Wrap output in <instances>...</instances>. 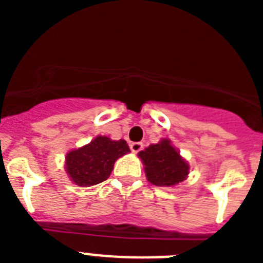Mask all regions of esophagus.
<instances>
[{"mask_svg": "<svg viewBox=\"0 0 263 263\" xmlns=\"http://www.w3.org/2000/svg\"><path fill=\"white\" fill-rule=\"evenodd\" d=\"M143 145L141 142H133V143H130V150L133 153H139L141 150H142Z\"/></svg>", "mask_w": 263, "mask_h": 263, "instance_id": "1", "label": "esophagus"}]
</instances>
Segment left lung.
Wrapping results in <instances>:
<instances>
[{
	"label": "left lung",
	"instance_id": "8db88e82",
	"mask_svg": "<svg viewBox=\"0 0 263 263\" xmlns=\"http://www.w3.org/2000/svg\"><path fill=\"white\" fill-rule=\"evenodd\" d=\"M145 166L147 180L158 187H173L182 183L190 173V166L171 145L170 139L150 145L138 153Z\"/></svg>",
	"mask_w": 263,
	"mask_h": 263
}]
</instances>
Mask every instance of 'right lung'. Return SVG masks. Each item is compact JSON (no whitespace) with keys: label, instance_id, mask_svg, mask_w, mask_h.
Here are the masks:
<instances>
[{"label":"right lung","instance_id":"add662e5","mask_svg":"<svg viewBox=\"0 0 263 263\" xmlns=\"http://www.w3.org/2000/svg\"><path fill=\"white\" fill-rule=\"evenodd\" d=\"M129 152L125 139L111 141L108 137L99 136L88 145L67 154L66 171L75 184L90 187L106 180L116 160Z\"/></svg>","mask_w":263,"mask_h":263}]
</instances>
